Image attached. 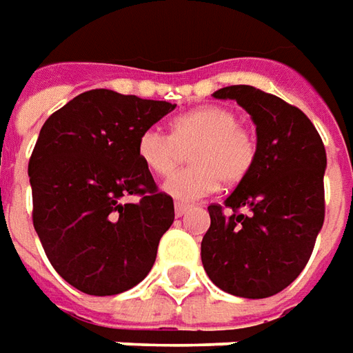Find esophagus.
Returning <instances> with one entry per match:
<instances>
[{
    "label": "esophagus",
    "mask_w": 353,
    "mask_h": 353,
    "mask_svg": "<svg viewBox=\"0 0 353 353\" xmlns=\"http://www.w3.org/2000/svg\"><path fill=\"white\" fill-rule=\"evenodd\" d=\"M190 203H182V201H176L174 203V213H176V217H182V215H186V211L190 209Z\"/></svg>",
    "instance_id": "1"
}]
</instances>
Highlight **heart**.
<instances>
[{
	"label": "heart",
	"instance_id": "obj_1",
	"mask_svg": "<svg viewBox=\"0 0 353 353\" xmlns=\"http://www.w3.org/2000/svg\"><path fill=\"white\" fill-rule=\"evenodd\" d=\"M188 150L190 167L171 174L163 190L179 201L198 200L217 186H232L246 179L254 167V134L238 125V115L223 105H201L174 117L171 134L145 128L136 142V155L145 169L165 176L179 165L181 153Z\"/></svg>",
	"mask_w": 353,
	"mask_h": 353
}]
</instances>
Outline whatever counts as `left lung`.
Instances as JSON below:
<instances>
[{
  "instance_id": "8db88e82",
  "label": "left lung",
  "mask_w": 353,
  "mask_h": 353,
  "mask_svg": "<svg viewBox=\"0 0 353 353\" xmlns=\"http://www.w3.org/2000/svg\"><path fill=\"white\" fill-rule=\"evenodd\" d=\"M252 117L254 167L223 205H209L201 263L211 283L240 298H269L298 279L325 221L327 153L298 107L254 86L217 90Z\"/></svg>"
}]
</instances>
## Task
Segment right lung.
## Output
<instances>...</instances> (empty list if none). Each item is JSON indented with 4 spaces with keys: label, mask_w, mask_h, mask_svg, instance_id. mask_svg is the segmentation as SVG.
<instances>
[{
    "label": "right lung",
    "mask_w": 353,
    "mask_h": 353,
    "mask_svg": "<svg viewBox=\"0 0 353 353\" xmlns=\"http://www.w3.org/2000/svg\"><path fill=\"white\" fill-rule=\"evenodd\" d=\"M174 107L90 90L43 123L28 163L34 228L53 269L80 292L121 294L152 271L174 205L157 192L136 142Z\"/></svg>",
    "instance_id": "1"
}]
</instances>
